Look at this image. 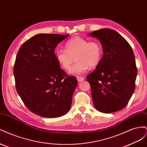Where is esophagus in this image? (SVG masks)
I'll use <instances>...</instances> for the list:
<instances>
[{"instance_id":"1","label":"esophagus","mask_w":147,"mask_h":147,"mask_svg":"<svg viewBox=\"0 0 147 147\" xmlns=\"http://www.w3.org/2000/svg\"><path fill=\"white\" fill-rule=\"evenodd\" d=\"M77 79L78 82H82L84 80V78L82 77H77Z\"/></svg>"}]
</instances>
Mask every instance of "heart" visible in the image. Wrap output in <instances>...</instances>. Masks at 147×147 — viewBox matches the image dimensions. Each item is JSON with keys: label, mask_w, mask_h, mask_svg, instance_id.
<instances>
[{"label": "heart", "mask_w": 147, "mask_h": 147, "mask_svg": "<svg viewBox=\"0 0 147 147\" xmlns=\"http://www.w3.org/2000/svg\"><path fill=\"white\" fill-rule=\"evenodd\" d=\"M65 48V50H56V60L62 68L69 70L75 57L77 62L70 70V74L74 75L85 72L90 66H97L103 56V48L98 40L89 41L80 36H75L67 41Z\"/></svg>", "instance_id": "heart-1"}]
</instances>
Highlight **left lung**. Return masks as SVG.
Masks as SVG:
<instances>
[{
  "mask_svg": "<svg viewBox=\"0 0 147 147\" xmlns=\"http://www.w3.org/2000/svg\"><path fill=\"white\" fill-rule=\"evenodd\" d=\"M90 36L100 40L104 55L96 69L86 77L95 108L110 113L124 109L135 90L137 69L132 47L111 29L93 31Z\"/></svg>",
  "mask_w": 147,
  "mask_h": 147,
  "instance_id": "obj_1",
  "label": "left lung"
}]
</instances>
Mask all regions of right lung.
Instances as JSON below:
<instances>
[{
  "instance_id": "add662e5",
  "label": "right lung",
  "mask_w": 147,
  "mask_h": 147,
  "mask_svg": "<svg viewBox=\"0 0 147 147\" xmlns=\"http://www.w3.org/2000/svg\"><path fill=\"white\" fill-rule=\"evenodd\" d=\"M69 35L39 34L26 40L17 53L13 67L15 86L30 112L56 118L70 110L77 78L61 69L55 48Z\"/></svg>"
}]
</instances>
